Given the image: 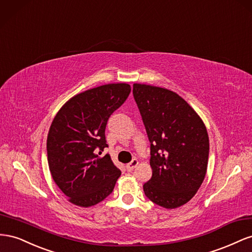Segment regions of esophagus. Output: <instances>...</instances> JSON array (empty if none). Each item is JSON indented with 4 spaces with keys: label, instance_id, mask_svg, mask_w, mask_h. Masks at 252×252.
Instances as JSON below:
<instances>
[{
    "label": "esophagus",
    "instance_id": "34e87169",
    "mask_svg": "<svg viewBox=\"0 0 252 252\" xmlns=\"http://www.w3.org/2000/svg\"><path fill=\"white\" fill-rule=\"evenodd\" d=\"M137 164H138V160L137 159H133L131 162H128L126 166V171H128V172L133 171V169L136 168V166H137Z\"/></svg>",
    "mask_w": 252,
    "mask_h": 252
}]
</instances>
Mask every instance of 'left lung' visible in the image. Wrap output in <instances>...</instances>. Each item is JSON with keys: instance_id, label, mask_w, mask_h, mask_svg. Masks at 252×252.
<instances>
[{"instance_id": "left-lung-1", "label": "left lung", "mask_w": 252, "mask_h": 252, "mask_svg": "<svg viewBox=\"0 0 252 252\" xmlns=\"http://www.w3.org/2000/svg\"><path fill=\"white\" fill-rule=\"evenodd\" d=\"M133 95L151 143L152 177L143 185V191L158 206L181 207L204 182L209 157L207 128L174 92L134 83Z\"/></svg>"}]
</instances>
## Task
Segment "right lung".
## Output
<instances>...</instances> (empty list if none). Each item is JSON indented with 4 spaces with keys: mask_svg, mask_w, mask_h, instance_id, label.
Instances as JSON below:
<instances>
[{
    "mask_svg": "<svg viewBox=\"0 0 252 252\" xmlns=\"http://www.w3.org/2000/svg\"><path fill=\"white\" fill-rule=\"evenodd\" d=\"M131 93L126 83H111L80 93L55 116L47 136L50 174L74 205L91 207L110 195L120 176L107 148L105 126Z\"/></svg>",
    "mask_w": 252,
    "mask_h": 252,
    "instance_id": "add662e5",
    "label": "right lung"
}]
</instances>
